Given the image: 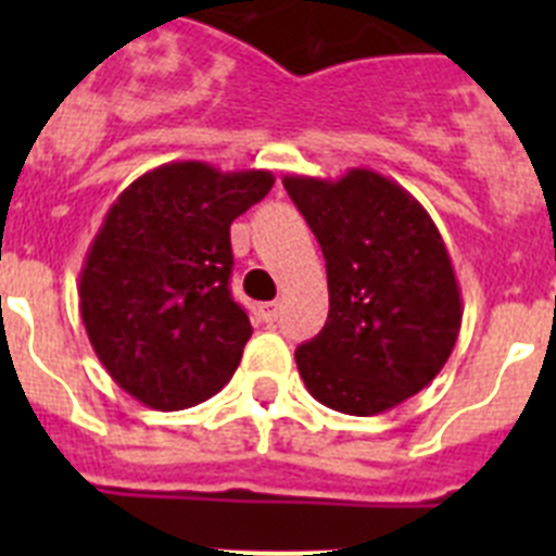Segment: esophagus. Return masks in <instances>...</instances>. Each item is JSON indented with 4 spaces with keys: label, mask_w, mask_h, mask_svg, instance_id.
<instances>
[{
    "label": "esophagus",
    "mask_w": 556,
    "mask_h": 556,
    "mask_svg": "<svg viewBox=\"0 0 556 556\" xmlns=\"http://www.w3.org/2000/svg\"><path fill=\"white\" fill-rule=\"evenodd\" d=\"M278 312H281V303H278V301L262 303V317H264V320H267V323L278 320Z\"/></svg>",
    "instance_id": "1"
}]
</instances>
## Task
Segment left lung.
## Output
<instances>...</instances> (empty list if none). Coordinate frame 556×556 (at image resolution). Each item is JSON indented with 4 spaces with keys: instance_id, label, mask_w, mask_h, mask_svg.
<instances>
[{
    "instance_id": "8db88e82",
    "label": "left lung",
    "mask_w": 556,
    "mask_h": 556,
    "mask_svg": "<svg viewBox=\"0 0 556 556\" xmlns=\"http://www.w3.org/2000/svg\"><path fill=\"white\" fill-rule=\"evenodd\" d=\"M289 198L326 255L328 320L294 351L323 406L370 417L429 387L462 326L451 255L429 211L395 180L287 175Z\"/></svg>"
}]
</instances>
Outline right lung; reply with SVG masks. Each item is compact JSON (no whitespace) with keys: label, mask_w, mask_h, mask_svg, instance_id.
I'll return each mask as SVG.
<instances>
[{"label":"right lung","mask_w":556,"mask_h":556,"mask_svg":"<svg viewBox=\"0 0 556 556\" xmlns=\"http://www.w3.org/2000/svg\"><path fill=\"white\" fill-rule=\"evenodd\" d=\"M264 169L175 161L144 172L108 208L80 269V317L111 378L150 409L223 390L250 328L230 294V223L264 200Z\"/></svg>","instance_id":"right-lung-1"}]
</instances>
